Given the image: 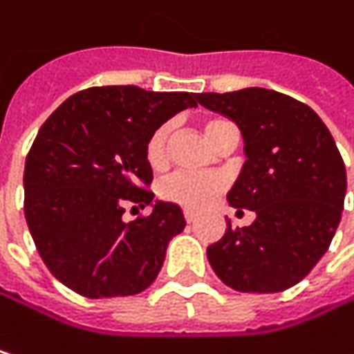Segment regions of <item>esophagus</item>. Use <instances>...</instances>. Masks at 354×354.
Wrapping results in <instances>:
<instances>
[{"label": "esophagus", "mask_w": 354, "mask_h": 354, "mask_svg": "<svg viewBox=\"0 0 354 354\" xmlns=\"http://www.w3.org/2000/svg\"><path fill=\"white\" fill-rule=\"evenodd\" d=\"M185 221H187V223H193V221H195V219H197V215L193 214V212H185Z\"/></svg>", "instance_id": "esophagus-1"}]
</instances>
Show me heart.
Here are the masks:
<instances>
[{"label":"heart","instance_id":"heart-1","mask_svg":"<svg viewBox=\"0 0 354 354\" xmlns=\"http://www.w3.org/2000/svg\"><path fill=\"white\" fill-rule=\"evenodd\" d=\"M232 127L227 120L223 118H209L203 122V131L209 137L212 142H217L219 137L223 135V131ZM173 133V124L165 122L159 129L153 131V135L147 140V161L153 169H163L169 157V140ZM225 189V181L221 175L215 173H173L165 179L159 187L161 197L177 203L185 209H203L205 205H209L215 197Z\"/></svg>","mask_w":354,"mask_h":354}]
</instances>
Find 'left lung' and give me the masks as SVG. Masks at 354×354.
<instances>
[{"mask_svg":"<svg viewBox=\"0 0 354 354\" xmlns=\"http://www.w3.org/2000/svg\"><path fill=\"white\" fill-rule=\"evenodd\" d=\"M199 104L232 118L245 163L227 193L256 219L207 248L217 278L238 292H282L326 254L341 221L346 171L335 139L304 102L268 88L203 92Z\"/></svg>","mask_w":354,"mask_h":354,"instance_id":"8db88e82","label":"left lung"}]
</instances>
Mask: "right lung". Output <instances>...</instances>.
<instances>
[{
    "instance_id": "right-lung-1",
    "label": "right lung",
    "mask_w": 354,
    "mask_h": 354,
    "mask_svg": "<svg viewBox=\"0 0 354 354\" xmlns=\"http://www.w3.org/2000/svg\"><path fill=\"white\" fill-rule=\"evenodd\" d=\"M195 92L94 86L48 116L24 171V214L48 270L86 298L133 296L159 276L167 245L185 227L177 203L153 201L147 140L197 106ZM129 205L153 212L127 224Z\"/></svg>"
}]
</instances>
